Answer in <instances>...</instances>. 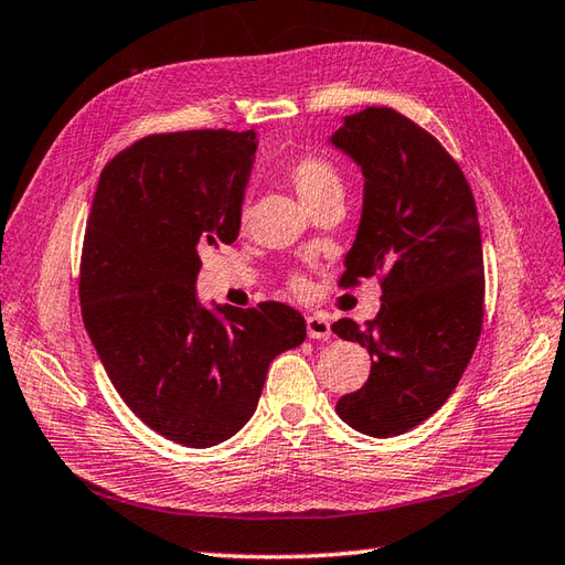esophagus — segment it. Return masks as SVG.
<instances>
[{
    "mask_svg": "<svg viewBox=\"0 0 565 565\" xmlns=\"http://www.w3.org/2000/svg\"><path fill=\"white\" fill-rule=\"evenodd\" d=\"M307 337H309V339H329V337H331L329 319L319 317V315L307 317Z\"/></svg>",
    "mask_w": 565,
    "mask_h": 565,
    "instance_id": "obj_1",
    "label": "esophagus"
}]
</instances>
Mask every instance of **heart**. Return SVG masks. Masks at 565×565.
Wrapping results in <instances>:
<instances>
[{
    "instance_id": "heart-1",
    "label": "heart",
    "mask_w": 565,
    "mask_h": 565,
    "mask_svg": "<svg viewBox=\"0 0 565 565\" xmlns=\"http://www.w3.org/2000/svg\"><path fill=\"white\" fill-rule=\"evenodd\" d=\"M287 178H290L292 188L297 190L299 198L305 200V204L315 206L317 202L327 200L329 194H339L341 192V172L339 168L331 163V160L307 153L295 158L290 168H287ZM248 210L244 206L241 210V218H246ZM292 287L295 290H305L307 280L305 278H292Z\"/></svg>"
}]
</instances>
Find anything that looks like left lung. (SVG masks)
I'll return each mask as SVG.
<instances>
[{
  "label": "left lung",
  "mask_w": 565,
  "mask_h": 565,
  "mask_svg": "<svg viewBox=\"0 0 565 565\" xmlns=\"http://www.w3.org/2000/svg\"><path fill=\"white\" fill-rule=\"evenodd\" d=\"M331 143L363 172L359 234L343 287L380 273L383 305L333 333L371 353L365 385L337 402L355 431L405 434L454 393L482 329V241L473 192L436 138L390 107L343 119Z\"/></svg>",
  "instance_id": "1"
}]
</instances>
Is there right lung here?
<instances>
[{
	"label": "right lung",
	"mask_w": 565,
	"mask_h": 565,
	"mask_svg": "<svg viewBox=\"0 0 565 565\" xmlns=\"http://www.w3.org/2000/svg\"><path fill=\"white\" fill-rule=\"evenodd\" d=\"M253 131L146 136L102 170L79 305L121 399L166 439L206 448L253 417L278 353L307 337L282 302L200 305V253L234 244L256 158Z\"/></svg>",
	"instance_id": "1"
}]
</instances>
